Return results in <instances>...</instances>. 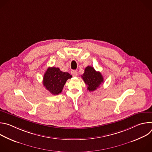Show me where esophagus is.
<instances>
[{
	"instance_id": "obj_1",
	"label": "esophagus",
	"mask_w": 152,
	"mask_h": 152,
	"mask_svg": "<svg viewBox=\"0 0 152 152\" xmlns=\"http://www.w3.org/2000/svg\"><path fill=\"white\" fill-rule=\"evenodd\" d=\"M71 73L73 76H77V72L76 70H72L71 72Z\"/></svg>"
}]
</instances>
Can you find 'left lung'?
Returning a JSON list of instances; mask_svg holds the SVG:
<instances>
[{
    "label": "left lung",
    "mask_w": 152,
    "mask_h": 152,
    "mask_svg": "<svg viewBox=\"0 0 152 152\" xmlns=\"http://www.w3.org/2000/svg\"><path fill=\"white\" fill-rule=\"evenodd\" d=\"M82 78L87 85V90L94 91L103 82V77L99 72H96L91 66H87L85 69Z\"/></svg>",
    "instance_id": "obj_1"
}]
</instances>
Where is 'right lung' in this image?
I'll list each match as a JSON object with an SVG mask.
<instances>
[{
    "label": "right lung",
    "instance_id": "1",
    "mask_svg": "<svg viewBox=\"0 0 152 152\" xmlns=\"http://www.w3.org/2000/svg\"><path fill=\"white\" fill-rule=\"evenodd\" d=\"M72 76L67 72H62L59 68L49 67L43 77V85L52 94L58 95L62 91L63 87Z\"/></svg>",
    "mask_w": 152,
    "mask_h": 152
}]
</instances>
